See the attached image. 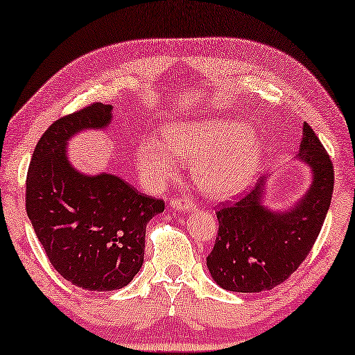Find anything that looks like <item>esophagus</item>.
I'll return each instance as SVG.
<instances>
[{
  "mask_svg": "<svg viewBox=\"0 0 355 355\" xmlns=\"http://www.w3.org/2000/svg\"><path fill=\"white\" fill-rule=\"evenodd\" d=\"M171 207L177 209L180 212H187L196 207V202H194V199L191 196H183V198L175 196L171 199Z\"/></svg>",
  "mask_w": 355,
  "mask_h": 355,
  "instance_id": "esophagus-1",
  "label": "esophagus"
}]
</instances>
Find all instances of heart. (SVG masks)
<instances>
[{
	"label": "heart",
	"instance_id": "b5f03b06",
	"mask_svg": "<svg viewBox=\"0 0 355 355\" xmlns=\"http://www.w3.org/2000/svg\"><path fill=\"white\" fill-rule=\"evenodd\" d=\"M138 144L137 166L149 184H162L173 175L177 156L194 159L196 183L212 196H232L249 187L257 175L266 144L246 123L236 119L180 122Z\"/></svg>",
	"mask_w": 355,
	"mask_h": 355
}]
</instances>
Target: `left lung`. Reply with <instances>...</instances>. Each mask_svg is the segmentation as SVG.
Returning <instances> with one entry per match:
<instances>
[{
    "mask_svg": "<svg viewBox=\"0 0 355 355\" xmlns=\"http://www.w3.org/2000/svg\"><path fill=\"white\" fill-rule=\"evenodd\" d=\"M297 156L312 168L313 182L291 211L273 212L262 204L266 178L218 209V230L207 268L218 286L261 293L278 286L309 256L325 222L334 184L333 162L320 139L304 122Z\"/></svg>",
    "mask_w": 355,
    "mask_h": 355,
    "instance_id": "8db88e82",
    "label": "left lung"
}]
</instances>
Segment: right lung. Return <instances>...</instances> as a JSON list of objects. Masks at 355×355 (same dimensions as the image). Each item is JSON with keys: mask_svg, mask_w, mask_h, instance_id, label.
Returning <instances> with one entry per match:
<instances>
[{"mask_svg": "<svg viewBox=\"0 0 355 355\" xmlns=\"http://www.w3.org/2000/svg\"><path fill=\"white\" fill-rule=\"evenodd\" d=\"M111 104L93 103L58 119L35 146L26 183V209L51 266L88 291H114L132 282L144 257L146 225L162 212L149 198L111 173L83 175L66 144L83 128H104Z\"/></svg>", "mask_w": 355, "mask_h": 355, "instance_id": "obj_1", "label": "right lung"}]
</instances>
